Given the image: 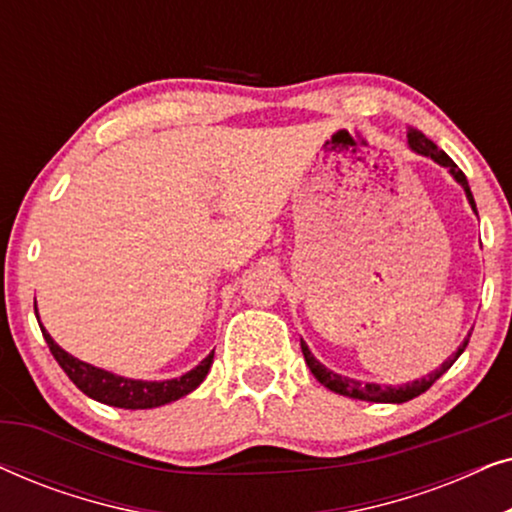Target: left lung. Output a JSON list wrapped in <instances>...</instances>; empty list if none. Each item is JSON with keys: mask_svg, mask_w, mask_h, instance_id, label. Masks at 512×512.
Here are the masks:
<instances>
[{"mask_svg": "<svg viewBox=\"0 0 512 512\" xmlns=\"http://www.w3.org/2000/svg\"><path fill=\"white\" fill-rule=\"evenodd\" d=\"M408 146L415 153H419V156L431 158L433 163H438L440 167H445V170L452 174V179L457 181L461 188H464L468 205H471L473 212L478 214V209H475V200H473L471 186H468L466 174L459 170L457 163H454V160L447 156L443 149H438V146L433 144L431 139L426 137L422 130H417V128H408ZM471 331H473V328H471ZM468 338H471V333L466 335L464 342H461V345L457 347V352H454L450 359H447L438 370H433V373L419 377V380H412V382H405V384H396V387H394V384L361 382V380H354V377H345V375H340V373H333V370H328L324 363L314 359V354L310 352V347H307V342L303 338H300V349H303L305 363H307V366H310L312 375L317 377V380L324 384L326 389L335 391V394L347 396V398H359V401H370V403H405V401H412V398H417L419 394H424V391L429 389L431 384L436 382L440 375L447 373V370L452 368V363L457 361L461 354H464V349L468 345Z\"/></svg>", "mask_w": 512, "mask_h": 512, "instance_id": "1", "label": "left lung"}]
</instances>
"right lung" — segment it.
Returning a JSON list of instances; mask_svg holds the SVG:
<instances>
[{"instance_id":"obj_1","label":"right lung","mask_w":512,"mask_h":512,"mask_svg":"<svg viewBox=\"0 0 512 512\" xmlns=\"http://www.w3.org/2000/svg\"><path fill=\"white\" fill-rule=\"evenodd\" d=\"M34 314H37L39 328L44 333V340L55 361L60 363V368L65 370L69 380H72L76 387H79L83 394L95 398L104 405H114V408H125V410H146V408H158V405L179 401L186 394H191L205 380L209 368L214 363V352L205 356L198 366L188 370L181 377H172V380H160V382H149V380H132V377H123L111 373V370L97 368L93 363H86L76 359L69 352H65L58 342L51 338V333L46 331L44 324H41L37 300H34Z\"/></svg>"}]
</instances>
